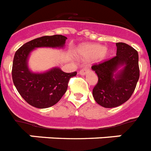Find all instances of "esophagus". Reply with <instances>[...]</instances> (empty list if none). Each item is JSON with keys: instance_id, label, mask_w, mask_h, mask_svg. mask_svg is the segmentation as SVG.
Listing matches in <instances>:
<instances>
[{"instance_id": "34e87169", "label": "esophagus", "mask_w": 151, "mask_h": 151, "mask_svg": "<svg viewBox=\"0 0 151 151\" xmlns=\"http://www.w3.org/2000/svg\"><path fill=\"white\" fill-rule=\"evenodd\" d=\"M88 72V68H82L80 71L79 72V74L81 75V76H85L86 73Z\"/></svg>"}]
</instances>
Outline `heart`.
Wrapping results in <instances>:
<instances>
[{"label":"heart","instance_id":"1","mask_svg":"<svg viewBox=\"0 0 151 151\" xmlns=\"http://www.w3.org/2000/svg\"><path fill=\"white\" fill-rule=\"evenodd\" d=\"M111 50L99 44L89 43L80 46L76 50V55L83 60H91L97 58L104 60L111 55Z\"/></svg>","mask_w":151,"mask_h":151}]
</instances>
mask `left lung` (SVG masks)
Returning <instances> with one entry per match:
<instances>
[{"instance_id": "1", "label": "left lung", "mask_w": 151, "mask_h": 151, "mask_svg": "<svg viewBox=\"0 0 151 151\" xmlns=\"http://www.w3.org/2000/svg\"><path fill=\"white\" fill-rule=\"evenodd\" d=\"M116 56L93 65L98 82L93 90L96 103L111 108L130 98L139 78L138 52L125 43H117Z\"/></svg>"}]
</instances>
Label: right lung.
Returning a JSON list of instances; mask_svg holds the SVG:
<instances>
[{
    "mask_svg": "<svg viewBox=\"0 0 151 151\" xmlns=\"http://www.w3.org/2000/svg\"><path fill=\"white\" fill-rule=\"evenodd\" d=\"M67 37L62 35L45 36L26 43L14 54L12 79L14 86L29 104L47 108L56 104L65 93L71 77L76 72L66 73L55 67L44 72H33L28 61L32 51L38 47L64 48Z\"/></svg>",
    "mask_w": 151,
    "mask_h": 151,
    "instance_id": "add662e5",
    "label": "right lung"
}]
</instances>
